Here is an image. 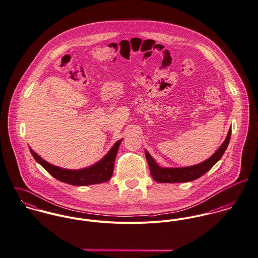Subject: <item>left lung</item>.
I'll return each instance as SVG.
<instances>
[{
    "mask_svg": "<svg viewBox=\"0 0 258 258\" xmlns=\"http://www.w3.org/2000/svg\"><path fill=\"white\" fill-rule=\"evenodd\" d=\"M231 135V128L229 130L228 137L224 143L220 146V148L216 151L214 155H212L209 159L202 162L200 164L183 167V168H161L159 167L154 159L150 156V154L145 150L146 160L149 166L150 174L152 178L158 183H178V182H190L200 178L206 172L209 171L224 155Z\"/></svg>",
    "mask_w": 258,
    "mask_h": 258,
    "instance_id": "left-lung-1",
    "label": "left lung"
}]
</instances>
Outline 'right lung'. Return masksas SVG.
Segmentation results:
<instances>
[{"mask_svg": "<svg viewBox=\"0 0 258 258\" xmlns=\"http://www.w3.org/2000/svg\"><path fill=\"white\" fill-rule=\"evenodd\" d=\"M121 141L122 140H119L118 142H116L112 147V149L101 161H99L98 163H96L91 167L84 168L81 170L62 169L57 166L51 165L45 160H43L39 155H37L31 148H29V150L32 156L34 157V159L46 171L51 174L59 181L70 184V185H74V186H87V185L104 183L111 179L114 172L115 156Z\"/></svg>", "mask_w": 258, "mask_h": 258, "instance_id": "1", "label": "right lung"}]
</instances>
